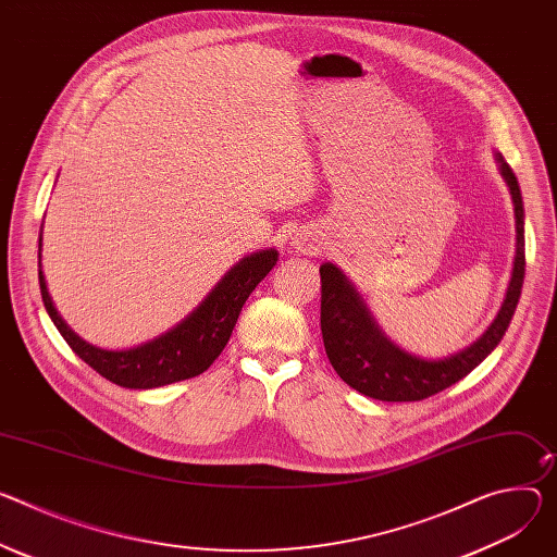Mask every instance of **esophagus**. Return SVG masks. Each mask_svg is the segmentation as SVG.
<instances>
[{
  "mask_svg": "<svg viewBox=\"0 0 557 557\" xmlns=\"http://www.w3.org/2000/svg\"><path fill=\"white\" fill-rule=\"evenodd\" d=\"M293 248L297 250V252H318L320 250V239L307 228V231H297L295 235H293Z\"/></svg>",
  "mask_w": 557,
  "mask_h": 557,
  "instance_id": "1",
  "label": "esophagus"
}]
</instances>
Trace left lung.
<instances>
[{"mask_svg": "<svg viewBox=\"0 0 557 557\" xmlns=\"http://www.w3.org/2000/svg\"><path fill=\"white\" fill-rule=\"evenodd\" d=\"M516 213V260L502 307L478 342L444 360H424L395 346L377 326L358 288L331 262L322 275V339L329 362L350 386L382 401H418L467 377L507 333L524 284V207L516 173L495 153Z\"/></svg>", "mask_w": 557, "mask_h": 557, "instance_id": "left-lung-1", "label": "left lung"}]
</instances>
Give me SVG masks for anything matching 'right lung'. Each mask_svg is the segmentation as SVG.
Wrapping results in <instances>:
<instances>
[{"label": "right lung", "mask_w": 557, "mask_h": 557, "mask_svg": "<svg viewBox=\"0 0 557 557\" xmlns=\"http://www.w3.org/2000/svg\"><path fill=\"white\" fill-rule=\"evenodd\" d=\"M275 264V248L250 252L215 284V288L201 299V305L177 326L156 339L126 350L97 348L73 333L60 318L53 299L48 295L41 269L39 288L50 320H53L66 344L92 371L124 388H158L205 373L220 358V352L224 350L235 329L244 301Z\"/></svg>", "instance_id": "1"}]
</instances>
